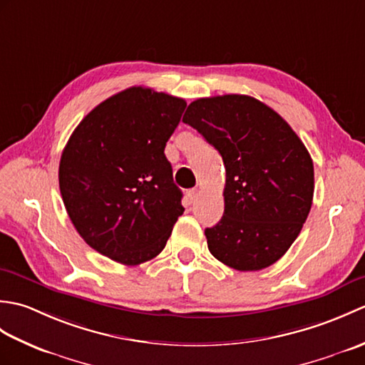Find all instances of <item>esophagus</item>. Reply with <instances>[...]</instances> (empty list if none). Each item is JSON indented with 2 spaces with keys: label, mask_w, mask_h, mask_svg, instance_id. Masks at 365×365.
<instances>
[{
  "label": "esophagus",
  "mask_w": 365,
  "mask_h": 365,
  "mask_svg": "<svg viewBox=\"0 0 365 365\" xmlns=\"http://www.w3.org/2000/svg\"><path fill=\"white\" fill-rule=\"evenodd\" d=\"M197 197H199V190L197 188H192V190L188 191V199H190L191 204H195Z\"/></svg>",
  "instance_id": "esophagus-1"
}]
</instances>
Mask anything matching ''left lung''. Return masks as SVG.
<instances>
[{
    "mask_svg": "<svg viewBox=\"0 0 365 365\" xmlns=\"http://www.w3.org/2000/svg\"><path fill=\"white\" fill-rule=\"evenodd\" d=\"M226 168L224 215L205 229L213 257L238 271L273 265L297 240L311 212L314 163L298 135L257 98H197L183 115Z\"/></svg>",
    "mask_w": 365,
    "mask_h": 365,
    "instance_id": "obj_1",
    "label": "left lung"
}]
</instances>
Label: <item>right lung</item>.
Wrapping results in <instances>:
<instances>
[{
  "instance_id": "1",
  "label": "right lung",
  "mask_w": 365,
  "mask_h": 365,
  "mask_svg": "<svg viewBox=\"0 0 365 365\" xmlns=\"http://www.w3.org/2000/svg\"><path fill=\"white\" fill-rule=\"evenodd\" d=\"M185 106L165 92L128 88L97 105L61 155L68 218L92 250L114 262L157 257L185 210L165 155Z\"/></svg>"
}]
</instances>
